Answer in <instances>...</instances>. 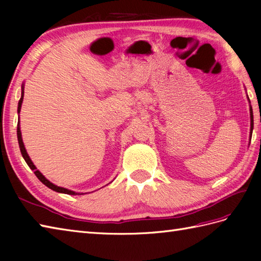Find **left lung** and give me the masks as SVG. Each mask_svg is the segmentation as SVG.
Instances as JSON below:
<instances>
[{
	"mask_svg": "<svg viewBox=\"0 0 261 261\" xmlns=\"http://www.w3.org/2000/svg\"><path fill=\"white\" fill-rule=\"evenodd\" d=\"M250 119H251V127H250V137L252 135V130H253V114H252V109L250 107Z\"/></svg>",
	"mask_w": 261,
	"mask_h": 261,
	"instance_id": "8db88e82",
	"label": "left lung"
}]
</instances>
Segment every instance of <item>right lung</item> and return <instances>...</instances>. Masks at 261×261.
Masks as SVG:
<instances>
[{"instance_id":"add662e5","label":"right lung","mask_w":261,"mask_h":261,"mask_svg":"<svg viewBox=\"0 0 261 261\" xmlns=\"http://www.w3.org/2000/svg\"><path fill=\"white\" fill-rule=\"evenodd\" d=\"M22 101H23V87H22V96H21V98H20L19 105H18V113H20ZM16 135H18V141H19V147H20V151H21L22 157L24 158V160H25V163L28 164V166H29V167L33 170V173H35V175L38 177V179L40 180V181L42 182V184H45L47 187H49V188H50V190H53V191H55V192L64 193V194H69V195H76L77 193H75V192H73V191L66 190V188H63V187H59V186L54 185L53 182H50L48 179H46V177L43 176V175L40 173V171H39V170L36 168V166L33 165V163L31 162V159L29 158V156H28V153H27V150H25L24 145H23V141H22V137H21V131H20V125H19V123H18V129H16Z\"/></svg>"}]
</instances>
